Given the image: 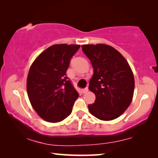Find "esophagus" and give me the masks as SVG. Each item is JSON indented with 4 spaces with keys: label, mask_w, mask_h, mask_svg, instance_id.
Segmentation results:
<instances>
[{
    "label": "esophagus",
    "mask_w": 158,
    "mask_h": 158,
    "mask_svg": "<svg viewBox=\"0 0 158 158\" xmlns=\"http://www.w3.org/2000/svg\"><path fill=\"white\" fill-rule=\"evenodd\" d=\"M88 91V87H86V88H83V94H85V93H87Z\"/></svg>",
    "instance_id": "esophagus-1"
}]
</instances>
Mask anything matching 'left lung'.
Returning <instances> with one entry per match:
<instances>
[{"label": "left lung", "instance_id": "1", "mask_svg": "<svg viewBox=\"0 0 158 158\" xmlns=\"http://www.w3.org/2000/svg\"><path fill=\"white\" fill-rule=\"evenodd\" d=\"M82 50L94 68L88 88L96 95V100L88 105V110L98 119H115L126 111L133 98L135 78L130 66L109 45L85 44Z\"/></svg>", "mask_w": 158, "mask_h": 158}]
</instances>
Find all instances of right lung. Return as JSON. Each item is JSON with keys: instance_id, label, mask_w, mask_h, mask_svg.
Returning a JSON list of instances; mask_svg holds the SVG:
<instances>
[{"instance_id": "obj_1", "label": "right lung", "mask_w": 158, "mask_h": 158, "mask_svg": "<svg viewBox=\"0 0 158 158\" xmlns=\"http://www.w3.org/2000/svg\"><path fill=\"white\" fill-rule=\"evenodd\" d=\"M78 44H54L42 52L32 63L27 76L30 103L47 122H60L72 112L79 94L66 75Z\"/></svg>"}]
</instances>
